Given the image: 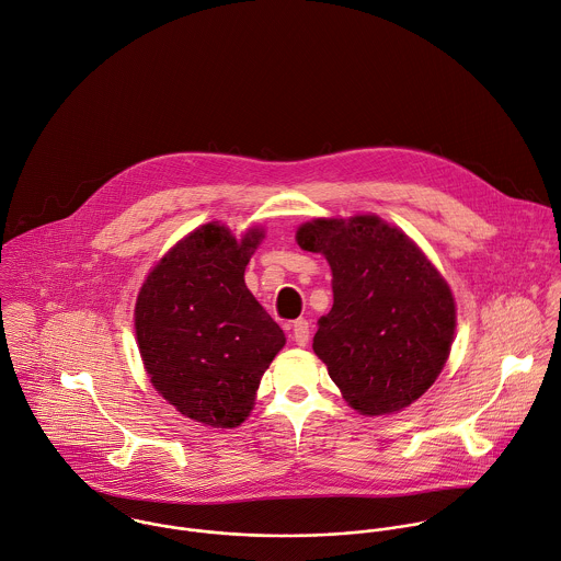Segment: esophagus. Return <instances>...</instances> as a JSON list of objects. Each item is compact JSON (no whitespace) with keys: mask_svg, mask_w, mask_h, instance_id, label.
<instances>
[{"mask_svg":"<svg viewBox=\"0 0 561 561\" xmlns=\"http://www.w3.org/2000/svg\"><path fill=\"white\" fill-rule=\"evenodd\" d=\"M293 341L299 345V347H306L308 341H310V323L306 319H297L293 323Z\"/></svg>","mask_w":561,"mask_h":561,"instance_id":"obj_1","label":"esophagus"}]
</instances>
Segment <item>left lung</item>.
Returning a JSON list of instances; mask_svg holds the SVG:
<instances>
[{
  "instance_id": "1",
  "label": "left lung",
  "mask_w": 561,
  "mask_h": 561,
  "mask_svg": "<svg viewBox=\"0 0 561 561\" xmlns=\"http://www.w3.org/2000/svg\"><path fill=\"white\" fill-rule=\"evenodd\" d=\"M297 244L332 268V310L314 354L352 409L389 415L420 400L442 374L457 325L450 286L417 244L378 216L317 218Z\"/></svg>"
}]
</instances>
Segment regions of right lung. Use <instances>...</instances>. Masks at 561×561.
<instances>
[{
	"instance_id": "right-lung-1",
	"label": "right lung",
	"mask_w": 561,
	"mask_h": 561,
	"mask_svg": "<svg viewBox=\"0 0 561 561\" xmlns=\"http://www.w3.org/2000/svg\"><path fill=\"white\" fill-rule=\"evenodd\" d=\"M216 222L176 242L148 273L135 304V332L152 387L185 417L211 428L240 426L262 374L286 336L244 284L262 242Z\"/></svg>"
}]
</instances>
